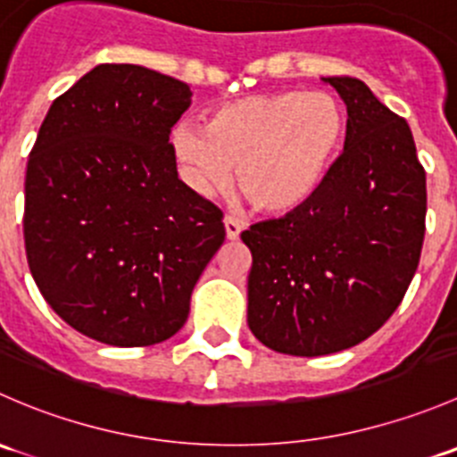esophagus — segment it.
Listing matches in <instances>:
<instances>
[{"mask_svg": "<svg viewBox=\"0 0 457 457\" xmlns=\"http://www.w3.org/2000/svg\"><path fill=\"white\" fill-rule=\"evenodd\" d=\"M223 223H225V237H228L229 241H237V238L241 237V232H243L241 220L234 219V216H225Z\"/></svg>", "mask_w": 457, "mask_h": 457, "instance_id": "1", "label": "esophagus"}]
</instances>
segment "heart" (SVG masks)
Segmentation results:
<instances>
[{"label":"heart","mask_w":457,"mask_h":457,"mask_svg":"<svg viewBox=\"0 0 457 457\" xmlns=\"http://www.w3.org/2000/svg\"><path fill=\"white\" fill-rule=\"evenodd\" d=\"M347 137V114L327 92L285 90L229 101L207 114L205 128L181 123L172 150L187 183L212 195L229 183L256 210H301L329 177Z\"/></svg>","instance_id":"b5f03b06"}]
</instances>
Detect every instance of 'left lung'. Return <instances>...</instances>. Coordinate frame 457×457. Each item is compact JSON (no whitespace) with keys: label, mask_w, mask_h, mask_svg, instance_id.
<instances>
[{"label":"left lung","mask_w":457,"mask_h":457,"mask_svg":"<svg viewBox=\"0 0 457 457\" xmlns=\"http://www.w3.org/2000/svg\"><path fill=\"white\" fill-rule=\"evenodd\" d=\"M322 81L347 105L343 154L301 210L241 234L252 334L307 358L353 347L389 320L420 262L427 216L409 123L361 79Z\"/></svg>","instance_id":"1"}]
</instances>
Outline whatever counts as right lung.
<instances>
[{"label": "right lung", "instance_id": "add662e5", "mask_svg": "<svg viewBox=\"0 0 457 457\" xmlns=\"http://www.w3.org/2000/svg\"><path fill=\"white\" fill-rule=\"evenodd\" d=\"M190 104L174 77L101 63L41 123L26 168V256L46 303L87 338L168 340L223 245V212L179 179L170 143Z\"/></svg>", "mask_w": 457, "mask_h": 457}]
</instances>
